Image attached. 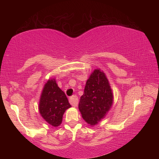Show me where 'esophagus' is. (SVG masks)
I'll list each match as a JSON object with an SVG mask.
<instances>
[{"instance_id":"34e87169","label":"esophagus","mask_w":159,"mask_h":159,"mask_svg":"<svg viewBox=\"0 0 159 159\" xmlns=\"http://www.w3.org/2000/svg\"><path fill=\"white\" fill-rule=\"evenodd\" d=\"M69 102L70 104H71V106H73L74 107H77L78 103H79V99H78V97L76 95L71 96L69 99Z\"/></svg>"}]
</instances>
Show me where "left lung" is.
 Returning a JSON list of instances; mask_svg holds the SVG:
<instances>
[{"instance_id": "obj_1", "label": "left lung", "mask_w": 159, "mask_h": 159, "mask_svg": "<svg viewBox=\"0 0 159 159\" xmlns=\"http://www.w3.org/2000/svg\"><path fill=\"white\" fill-rule=\"evenodd\" d=\"M114 102V95L105 74L95 69L86 81L84 94L80 97L79 109L85 121L96 125L105 117Z\"/></svg>"}]
</instances>
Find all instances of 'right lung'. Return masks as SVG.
I'll return each instance as SVG.
<instances>
[{
	"mask_svg": "<svg viewBox=\"0 0 159 159\" xmlns=\"http://www.w3.org/2000/svg\"><path fill=\"white\" fill-rule=\"evenodd\" d=\"M71 107L55 79L48 80L43 88L39 101V113L43 118L53 127H57L62 122L64 112Z\"/></svg>",
	"mask_w": 159,
	"mask_h": 159,
	"instance_id": "right-lung-1",
	"label": "right lung"
}]
</instances>
